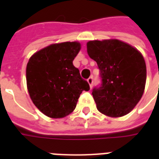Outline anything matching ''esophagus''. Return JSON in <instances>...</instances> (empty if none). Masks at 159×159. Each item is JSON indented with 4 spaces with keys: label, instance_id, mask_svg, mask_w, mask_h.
I'll return each instance as SVG.
<instances>
[{
    "label": "esophagus",
    "instance_id": "34e87169",
    "mask_svg": "<svg viewBox=\"0 0 159 159\" xmlns=\"http://www.w3.org/2000/svg\"><path fill=\"white\" fill-rule=\"evenodd\" d=\"M87 82L89 83L90 87L92 88V83H93V77H92H92H90L89 78L87 79Z\"/></svg>",
    "mask_w": 159,
    "mask_h": 159
}]
</instances>
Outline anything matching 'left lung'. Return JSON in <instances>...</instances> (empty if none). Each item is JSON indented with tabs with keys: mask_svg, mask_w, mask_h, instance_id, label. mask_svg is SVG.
Instances as JSON below:
<instances>
[{
	"mask_svg": "<svg viewBox=\"0 0 159 159\" xmlns=\"http://www.w3.org/2000/svg\"><path fill=\"white\" fill-rule=\"evenodd\" d=\"M87 48L102 78L101 86L92 90L97 110L111 117L129 113L145 87L146 64L142 54L118 39L89 41Z\"/></svg>",
	"mask_w": 159,
	"mask_h": 159,
	"instance_id": "8db88e82",
	"label": "left lung"
}]
</instances>
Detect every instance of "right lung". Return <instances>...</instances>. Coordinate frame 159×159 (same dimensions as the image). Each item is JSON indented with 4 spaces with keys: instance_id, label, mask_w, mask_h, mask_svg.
Returning a JSON list of instances; mask_svg holds the SVG:
<instances>
[{
    "instance_id": "add662e5",
    "label": "right lung",
    "mask_w": 159,
    "mask_h": 159,
    "mask_svg": "<svg viewBox=\"0 0 159 159\" xmlns=\"http://www.w3.org/2000/svg\"><path fill=\"white\" fill-rule=\"evenodd\" d=\"M78 42L54 43L36 52L26 67L29 94L37 108L50 118L72 113L82 91H89L72 61L79 53Z\"/></svg>"
}]
</instances>
